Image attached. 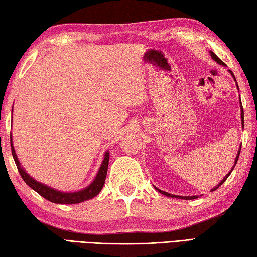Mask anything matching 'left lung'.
I'll use <instances>...</instances> for the list:
<instances>
[{
	"label": "left lung",
	"mask_w": 257,
	"mask_h": 257,
	"mask_svg": "<svg viewBox=\"0 0 257 257\" xmlns=\"http://www.w3.org/2000/svg\"><path fill=\"white\" fill-rule=\"evenodd\" d=\"M210 55H212V58L215 60L216 62L217 63H219V64H222V65H225V63L222 61V60H220L217 55H216L214 52H212L210 51ZM229 73L232 74V77L234 78V80L236 81V79H235V75H234V73L230 71L229 70ZM236 84H237V82H236ZM237 89H238V84H237ZM239 101H240V95H239ZM240 110H242V113H240V117H242V125L244 127V111H243V105H242V102H240ZM239 153H240V147H239V150H238V154H237V156H236V158H235V163H234V166H233V168L230 169V172L225 176V177L223 178V180L222 182H220L217 186H216V187H214L212 190H210V192H214V190H216L217 189L220 185H222L223 183H225V180L228 178V176L232 174V172H233V169H234V167L236 166V164H237V160H238V157H239ZM158 190L159 193H162L163 195H165V196H168V197H175V198H180V199H186V200H189V199H195V198H197L198 196H178V195H172V194H169V193H166V192H164V190H160V189H158V188H156Z\"/></svg>",
	"instance_id": "1"
}]
</instances>
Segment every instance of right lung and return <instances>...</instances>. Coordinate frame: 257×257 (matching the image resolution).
Here are the masks:
<instances>
[{
	"label": "right lung",
	"mask_w": 257,
	"mask_h": 257,
	"mask_svg": "<svg viewBox=\"0 0 257 257\" xmlns=\"http://www.w3.org/2000/svg\"><path fill=\"white\" fill-rule=\"evenodd\" d=\"M11 139V149H12V156L13 159L15 162V165H17L18 170L20 175H21L22 179L25 182L28 186H30L33 190H35L39 195H41L43 198L50 200L51 203L55 204H79L82 203L84 200L91 199L95 197L100 192L104 185V180L105 177H107V172H108V164H109V153L107 152L104 154V158L103 162L100 166L99 172L95 176V178L93 182L90 184L88 187H85L82 190H79V192H73V193H64V192H60V190L53 189L49 186L44 185L42 183H39L37 180L33 179L31 176H30L23 167L20 164L19 159L17 157V154H15V150L12 144V136L10 137Z\"/></svg>",
	"instance_id": "right-lung-1"
}]
</instances>
